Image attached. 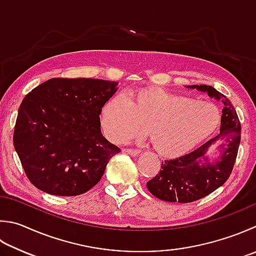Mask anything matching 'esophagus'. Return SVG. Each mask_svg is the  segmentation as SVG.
I'll return each mask as SVG.
<instances>
[{
  "mask_svg": "<svg viewBox=\"0 0 256 256\" xmlns=\"http://www.w3.org/2000/svg\"><path fill=\"white\" fill-rule=\"evenodd\" d=\"M124 152H127V154H129V155H132V156H138L139 154H140V149L126 148V149H124Z\"/></svg>",
  "mask_w": 256,
  "mask_h": 256,
  "instance_id": "1",
  "label": "esophagus"
}]
</instances>
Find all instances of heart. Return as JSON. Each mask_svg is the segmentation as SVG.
Listing matches in <instances>:
<instances>
[{
  "mask_svg": "<svg viewBox=\"0 0 256 256\" xmlns=\"http://www.w3.org/2000/svg\"><path fill=\"white\" fill-rule=\"evenodd\" d=\"M101 122L114 142L138 137L147 129L152 148L164 157H175L210 136L220 122L213 104L159 88H146L128 99L116 94L104 104Z\"/></svg>",
  "mask_w": 256,
  "mask_h": 256,
  "instance_id": "b5f03b06",
  "label": "heart"
}]
</instances>
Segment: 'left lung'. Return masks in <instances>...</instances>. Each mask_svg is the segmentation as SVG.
Segmentation results:
<instances>
[{
    "mask_svg": "<svg viewBox=\"0 0 256 256\" xmlns=\"http://www.w3.org/2000/svg\"><path fill=\"white\" fill-rule=\"evenodd\" d=\"M206 91L224 104L220 134L195 150L175 159L162 162L157 175L147 182L148 190L157 198L172 203H192L218 190L228 180L238 157L240 142V122L233 104L212 86H192ZM218 140L226 142L222 156L215 164L204 157L208 148Z\"/></svg>",
    "mask_w": 256,
    "mask_h": 256,
    "instance_id": "8db88e82",
    "label": "left lung"
}]
</instances>
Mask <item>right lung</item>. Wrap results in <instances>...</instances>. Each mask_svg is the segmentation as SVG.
Returning <instances> with one entry per match:
<instances>
[{"mask_svg":"<svg viewBox=\"0 0 256 256\" xmlns=\"http://www.w3.org/2000/svg\"><path fill=\"white\" fill-rule=\"evenodd\" d=\"M118 82L52 78L20 104L13 144L28 180L48 194L76 196L100 182L120 148L100 130L101 109Z\"/></svg>","mask_w":256,"mask_h":256,"instance_id":"right-lung-1","label":"right lung"}]
</instances>
